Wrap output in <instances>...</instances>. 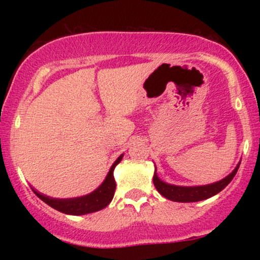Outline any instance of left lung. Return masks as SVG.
I'll use <instances>...</instances> for the list:
<instances>
[{
  "label": "left lung",
  "instance_id": "1",
  "mask_svg": "<svg viewBox=\"0 0 260 260\" xmlns=\"http://www.w3.org/2000/svg\"><path fill=\"white\" fill-rule=\"evenodd\" d=\"M240 164L241 162H238L237 166L234 169V171L226 176L225 178L210 184H203V186H176V184L166 183V182H164L159 178V176L156 174V166H155L153 182L155 188L157 189V192H159L161 196L165 197V198L170 199V201L180 203L201 202L217 194L219 192H221L223 188L232 181L235 175L237 174Z\"/></svg>",
  "mask_w": 260,
  "mask_h": 260
}]
</instances>
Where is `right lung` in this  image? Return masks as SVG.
Segmentation results:
<instances>
[{
    "label": "right lung",
    "mask_w": 260,
    "mask_h": 260,
    "mask_svg": "<svg viewBox=\"0 0 260 260\" xmlns=\"http://www.w3.org/2000/svg\"><path fill=\"white\" fill-rule=\"evenodd\" d=\"M122 157H123V154L120 155L116 159L115 162L112 164L111 169L107 172L103 183L96 189L89 193V194L76 197V198L59 199L43 194V193H40L32 187L31 189L47 205L56 209V210L61 211V213L67 214V215H85V214L95 213V211H99L101 209L106 208L110 204V202L112 201L116 189V181L115 177H113V170L121 162Z\"/></svg>",
    "instance_id": "obj_1"
}]
</instances>
